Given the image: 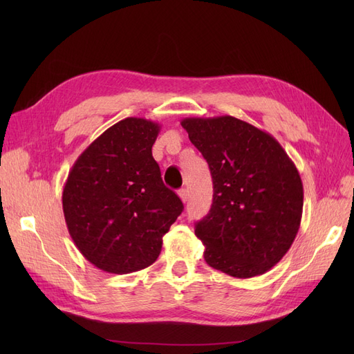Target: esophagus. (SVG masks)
I'll list each match as a JSON object with an SVG mask.
<instances>
[{"label":"esophagus","mask_w":354,"mask_h":354,"mask_svg":"<svg viewBox=\"0 0 354 354\" xmlns=\"http://www.w3.org/2000/svg\"><path fill=\"white\" fill-rule=\"evenodd\" d=\"M178 196H180L181 201H183V202L186 203L187 199H189V192H187V189H180V190H178Z\"/></svg>","instance_id":"1"}]
</instances>
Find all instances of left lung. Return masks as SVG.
<instances>
[{"label":"left lung","instance_id":"obj_1","mask_svg":"<svg viewBox=\"0 0 354 354\" xmlns=\"http://www.w3.org/2000/svg\"><path fill=\"white\" fill-rule=\"evenodd\" d=\"M181 127L212 176L211 209L195 224L203 259L239 279L269 272L301 223L297 167L273 136L238 118H185Z\"/></svg>","mask_w":354,"mask_h":354}]
</instances>
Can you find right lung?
<instances>
[{"instance_id":"add662e5","label":"right lung","mask_w":354,"mask_h":354,"mask_svg":"<svg viewBox=\"0 0 354 354\" xmlns=\"http://www.w3.org/2000/svg\"><path fill=\"white\" fill-rule=\"evenodd\" d=\"M159 130L153 121L125 118L69 171L62 195L69 234L103 272L127 274L155 263L162 236L185 208L152 156Z\"/></svg>"}]
</instances>
